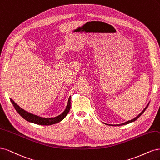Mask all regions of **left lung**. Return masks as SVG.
Listing matches in <instances>:
<instances>
[{"label":"left lung","mask_w":160,"mask_h":160,"mask_svg":"<svg viewBox=\"0 0 160 160\" xmlns=\"http://www.w3.org/2000/svg\"><path fill=\"white\" fill-rule=\"evenodd\" d=\"M148 105H149V104L146 106V107L145 108H144V109H143V110L140 113V114H139L138 116H136L135 118H133V119H132V120H129V121H127V122H124V123H120V124H116V125H112V124H107V123H105V124H106V125H110V126H122V125H126V124H128V123H131V122H134V121H136L137 119H138V118H139V117H140L142 114H143V113L144 112H145V110L147 109V108H148Z\"/></svg>","instance_id":"1"}]
</instances>
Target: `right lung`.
Masks as SVG:
<instances>
[{
  "instance_id": "obj_1",
  "label": "right lung",
  "mask_w": 160,
  "mask_h": 160,
  "mask_svg": "<svg viewBox=\"0 0 160 160\" xmlns=\"http://www.w3.org/2000/svg\"><path fill=\"white\" fill-rule=\"evenodd\" d=\"M70 98H71V96L69 97L68 104H67L64 111L61 114L54 118H42V117L31 114V113L28 112L26 110H23L22 108H21L18 105H17V104H16V103H15L11 98L10 100H11L12 105L15 108V110H17V112L24 118V120H26L29 122L36 123V124L49 126V125L54 124V123H56L62 121L67 116L70 109Z\"/></svg>"
}]
</instances>
